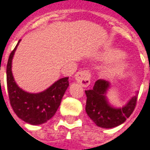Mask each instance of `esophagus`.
Instances as JSON below:
<instances>
[{"mask_svg": "<svg viewBox=\"0 0 150 150\" xmlns=\"http://www.w3.org/2000/svg\"><path fill=\"white\" fill-rule=\"evenodd\" d=\"M75 79L76 82L81 85L82 87H88L90 84V79H91L90 72L88 70H81L76 73Z\"/></svg>", "mask_w": 150, "mask_h": 150, "instance_id": "1", "label": "esophagus"}]
</instances>
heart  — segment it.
I'll return each instance as SVG.
<instances>
[{
  "label": "heart",
  "mask_w": 150,
  "mask_h": 150,
  "mask_svg": "<svg viewBox=\"0 0 150 150\" xmlns=\"http://www.w3.org/2000/svg\"><path fill=\"white\" fill-rule=\"evenodd\" d=\"M124 55V52L119 49H110L104 51L101 54V57L105 60H114L117 58L121 57ZM128 62L125 58H121L114 63L107 66L104 69V75L106 77H113L116 75L121 74L128 68Z\"/></svg>",
  "instance_id": "obj_1"
}]
</instances>
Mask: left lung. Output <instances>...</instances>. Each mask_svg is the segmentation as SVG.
Returning <instances> with one entry per match:
<instances>
[{
    "mask_svg": "<svg viewBox=\"0 0 150 150\" xmlns=\"http://www.w3.org/2000/svg\"><path fill=\"white\" fill-rule=\"evenodd\" d=\"M110 88L111 84L108 81L98 80L93 88L85 91L87 114L97 126L105 129L117 127L125 123L133 112L137 99V94L130 98L124 106L114 107L106 97V93Z\"/></svg>",
    "mask_w": 150,
    "mask_h": 150,
    "instance_id": "obj_1",
    "label": "left lung"
}]
</instances>
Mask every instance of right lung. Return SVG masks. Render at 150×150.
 Segmentation results:
<instances>
[{
  "mask_svg": "<svg viewBox=\"0 0 150 150\" xmlns=\"http://www.w3.org/2000/svg\"><path fill=\"white\" fill-rule=\"evenodd\" d=\"M21 40L11 52L7 65L8 96L13 112L25 123L38 125L50 119L57 112L62 96L69 83V77L59 79L50 87L40 93H28L21 88L12 73V61Z\"/></svg>",
  "mask_w": 150,
  "mask_h": 150,
  "instance_id": "obj_1",
  "label": "right lung"
}]
</instances>
